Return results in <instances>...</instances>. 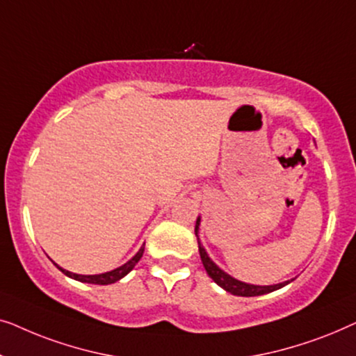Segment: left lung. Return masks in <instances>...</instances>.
<instances>
[{
	"label": "left lung",
	"mask_w": 356,
	"mask_h": 356,
	"mask_svg": "<svg viewBox=\"0 0 356 356\" xmlns=\"http://www.w3.org/2000/svg\"><path fill=\"white\" fill-rule=\"evenodd\" d=\"M199 222H201V218H197L196 228H194V233H196V236H197V230H199ZM197 246H199V254H201V261L204 264V269L207 270L209 277H211V279L216 282L217 285H220L223 290L230 291L232 295H236V296H259V295L270 293V291L279 290V289H282V286H285L286 284H290V282H284V284L267 285V286L245 284V282L233 279V277L225 274V272H223L222 269H218V267L212 262L211 257L207 256V252L202 248L201 241H199V238H197Z\"/></svg>",
	"instance_id": "8db88e82"
}]
</instances>
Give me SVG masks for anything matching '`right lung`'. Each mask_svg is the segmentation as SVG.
Listing matches in <instances>:
<instances>
[{"instance_id":"obj_1","label":"right lung","mask_w":356,"mask_h":356,"mask_svg":"<svg viewBox=\"0 0 356 356\" xmlns=\"http://www.w3.org/2000/svg\"><path fill=\"white\" fill-rule=\"evenodd\" d=\"M144 246H140V250L138 251V254H136L133 259H129L126 264H123L118 269L111 270V272H105V274H99V275H79V274H72L70 270H65L61 269V272L67 277H71V279L74 280H79V282H84V284H94V285H108V284H115V282H118L120 279H123L126 274H129L131 270L134 269V266L138 264L140 257L144 254Z\"/></svg>"}]
</instances>
